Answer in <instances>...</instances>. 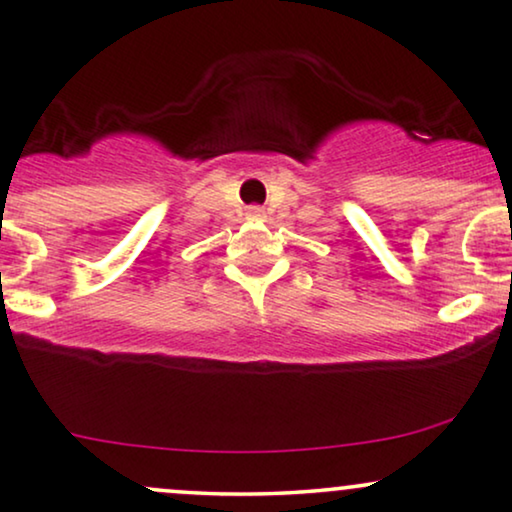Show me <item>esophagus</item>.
I'll list each match as a JSON object with an SVG mask.
<instances>
[{
	"mask_svg": "<svg viewBox=\"0 0 512 512\" xmlns=\"http://www.w3.org/2000/svg\"><path fill=\"white\" fill-rule=\"evenodd\" d=\"M262 214H264L262 207H250L248 209V217H262Z\"/></svg>",
	"mask_w": 512,
	"mask_h": 512,
	"instance_id": "esophagus-1",
	"label": "esophagus"
}]
</instances>
